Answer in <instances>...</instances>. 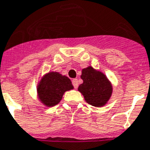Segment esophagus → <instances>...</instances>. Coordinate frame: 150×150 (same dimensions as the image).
Wrapping results in <instances>:
<instances>
[{"label": "esophagus", "mask_w": 150, "mask_h": 150, "mask_svg": "<svg viewBox=\"0 0 150 150\" xmlns=\"http://www.w3.org/2000/svg\"><path fill=\"white\" fill-rule=\"evenodd\" d=\"M72 84L73 86H74V87H75V89H77L78 86H79V83H78L77 79H74L72 80Z\"/></svg>", "instance_id": "34e87169"}]
</instances>
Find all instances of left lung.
<instances>
[{
    "instance_id": "left-lung-1",
    "label": "left lung",
    "mask_w": 150,
    "mask_h": 150,
    "mask_svg": "<svg viewBox=\"0 0 150 150\" xmlns=\"http://www.w3.org/2000/svg\"><path fill=\"white\" fill-rule=\"evenodd\" d=\"M81 79L83 83L78 90L88 104L95 107H103L108 103L112 93V85L104 73L93 67L83 68Z\"/></svg>"
}]
</instances>
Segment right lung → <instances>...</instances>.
<instances>
[{
  "label": "right lung",
  "instance_id": "right-lung-1",
  "mask_svg": "<svg viewBox=\"0 0 150 150\" xmlns=\"http://www.w3.org/2000/svg\"><path fill=\"white\" fill-rule=\"evenodd\" d=\"M73 89L69 78L57 71H50L45 73L38 83V98L45 106L52 107L60 103L66 91Z\"/></svg>",
  "mask_w": 150,
  "mask_h": 150
}]
</instances>
